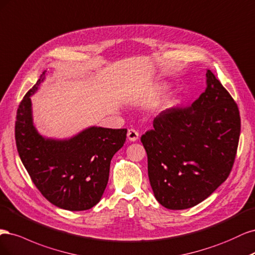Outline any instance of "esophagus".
<instances>
[{
  "label": "esophagus",
  "instance_id": "34e87169",
  "mask_svg": "<svg viewBox=\"0 0 255 255\" xmlns=\"http://www.w3.org/2000/svg\"><path fill=\"white\" fill-rule=\"evenodd\" d=\"M138 136H139V134H138V132H137L136 130H134V129H129L128 130L127 137H128L129 141L135 142V141H137V139H138Z\"/></svg>",
  "mask_w": 255,
  "mask_h": 255
}]
</instances>
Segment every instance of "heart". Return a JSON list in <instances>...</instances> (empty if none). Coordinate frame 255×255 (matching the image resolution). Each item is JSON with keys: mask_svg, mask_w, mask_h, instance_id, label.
Here are the masks:
<instances>
[{"mask_svg": "<svg viewBox=\"0 0 255 255\" xmlns=\"http://www.w3.org/2000/svg\"><path fill=\"white\" fill-rule=\"evenodd\" d=\"M179 103V100L175 96H170L168 98H166L165 101H164L161 106L159 107V111H164V110H167L171 107H174L175 105H177Z\"/></svg>", "mask_w": 255, "mask_h": 255, "instance_id": "obj_1", "label": "heart"}]
</instances>
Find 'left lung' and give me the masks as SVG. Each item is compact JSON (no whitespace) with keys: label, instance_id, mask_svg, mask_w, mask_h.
I'll return each instance as SVG.
<instances>
[{"label":"left lung","instance_id":"8db88e82","mask_svg":"<svg viewBox=\"0 0 255 255\" xmlns=\"http://www.w3.org/2000/svg\"><path fill=\"white\" fill-rule=\"evenodd\" d=\"M207 89L192 106L171 108L153 120L141 141L155 199L185 210L226 181L235 160L241 118L232 96L210 70Z\"/></svg>","mask_w":255,"mask_h":255}]
</instances>
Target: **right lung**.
Returning <instances> with one entry per match:
<instances>
[{"label": "right lung", "instance_id": "add662e5", "mask_svg": "<svg viewBox=\"0 0 255 255\" xmlns=\"http://www.w3.org/2000/svg\"><path fill=\"white\" fill-rule=\"evenodd\" d=\"M46 71L22 100L15 121V143L32 182L56 207L85 211L100 202L109 180L110 162L126 141L127 129L90 126L68 138L41 134L34 124L31 96Z\"/></svg>", "mask_w": 255, "mask_h": 255}]
</instances>
